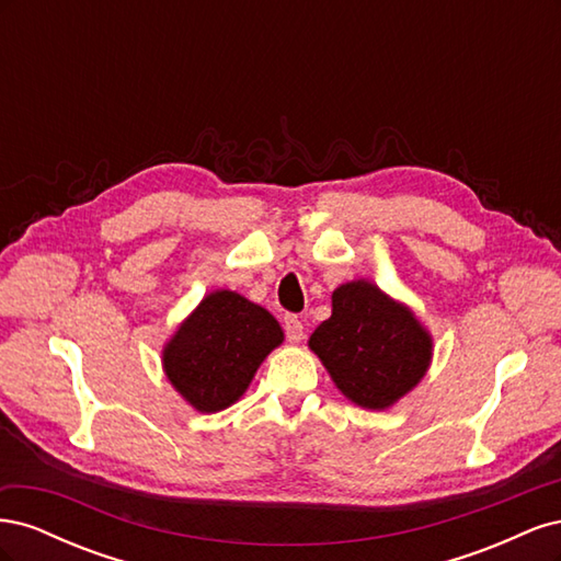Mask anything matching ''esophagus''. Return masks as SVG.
<instances>
[{"instance_id": "1", "label": "esophagus", "mask_w": 561, "mask_h": 561, "mask_svg": "<svg viewBox=\"0 0 561 561\" xmlns=\"http://www.w3.org/2000/svg\"><path fill=\"white\" fill-rule=\"evenodd\" d=\"M283 328H285V334H287V339H290V342H301L304 325H301V320L297 316H293V313L285 316Z\"/></svg>"}]
</instances>
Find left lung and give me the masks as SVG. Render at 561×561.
<instances>
[{
    "label": "left lung",
    "mask_w": 561,
    "mask_h": 561,
    "mask_svg": "<svg viewBox=\"0 0 561 561\" xmlns=\"http://www.w3.org/2000/svg\"><path fill=\"white\" fill-rule=\"evenodd\" d=\"M336 388L367 410H386L412 390L431 363V336L410 309L377 285L336 287L332 316L309 339Z\"/></svg>",
    "instance_id": "1"
}]
</instances>
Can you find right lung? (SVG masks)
<instances>
[{"mask_svg": "<svg viewBox=\"0 0 561 561\" xmlns=\"http://www.w3.org/2000/svg\"><path fill=\"white\" fill-rule=\"evenodd\" d=\"M283 330L266 309L219 290L178 330L163 351V367L182 398L198 412H219L239 400Z\"/></svg>", "mask_w": 561, "mask_h": 561, "instance_id": "add662e5", "label": "right lung"}]
</instances>
